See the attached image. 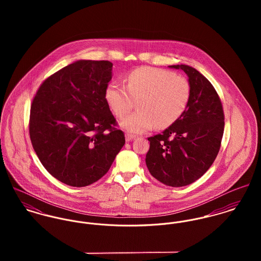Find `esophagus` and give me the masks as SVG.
Returning a JSON list of instances; mask_svg holds the SVG:
<instances>
[{
	"instance_id": "1",
	"label": "esophagus",
	"mask_w": 261,
	"mask_h": 261,
	"mask_svg": "<svg viewBox=\"0 0 261 261\" xmlns=\"http://www.w3.org/2000/svg\"><path fill=\"white\" fill-rule=\"evenodd\" d=\"M135 138H136V137H135L134 135L125 134V141H126V142H130V141H133Z\"/></svg>"
}]
</instances>
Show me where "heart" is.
<instances>
[{
    "label": "heart",
    "mask_w": 261,
    "mask_h": 261,
    "mask_svg": "<svg viewBox=\"0 0 261 261\" xmlns=\"http://www.w3.org/2000/svg\"><path fill=\"white\" fill-rule=\"evenodd\" d=\"M191 88L181 75L155 68L141 67L126 77V86L112 82L106 90V99L116 116L129 112L137 100L138 111L120 120V125L132 134H143L152 128L172 125L185 112Z\"/></svg>",
    "instance_id": "obj_1"
}]
</instances>
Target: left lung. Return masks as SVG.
Segmentation results:
<instances>
[{
    "label": "left lung",
    "mask_w": 261,
    "mask_h": 261,
    "mask_svg": "<svg viewBox=\"0 0 261 261\" xmlns=\"http://www.w3.org/2000/svg\"><path fill=\"white\" fill-rule=\"evenodd\" d=\"M189 77L190 99L183 114L162 134L150 137L146 164L150 175L171 187L201 178L215 161L223 137L224 112L211 82L188 65H171Z\"/></svg>",
    "instance_id": "8db88e82"
}]
</instances>
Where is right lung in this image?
Wrapping results in <instances>:
<instances>
[{
    "label": "right lung",
    "instance_id": "obj_1",
    "mask_svg": "<svg viewBox=\"0 0 261 261\" xmlns=\"http://www.w3.org/2000/svg\"><path fill=\"white\" fill-rule=\"evenodd\" d=\"M112 70L107 60L76 61L45 79L33 98V149L44 168L66 185L98 181L125 143L106 99Z\"/></svg>",
    "mask_w": 261,
    "mask_h": 261
}]
</instances>
